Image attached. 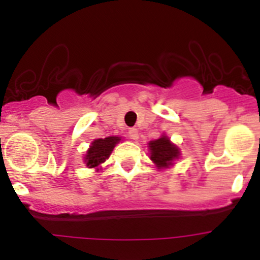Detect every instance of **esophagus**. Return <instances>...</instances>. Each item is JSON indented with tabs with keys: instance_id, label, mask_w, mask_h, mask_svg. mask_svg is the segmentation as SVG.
<instances>
[{
	"instance_id": "1",
	"label": "esophagus",
	"mask_w": 260,
	"mask_h": 260,
	"mask_svg": "<svg viewBox=\"0 0 260 260\" xmlns=\"http://www.w3.org/2000/svg\"><path fill=\"white\" fill-rule=\"evenodd\" d=\"M128 137H129L131 140H133V141H137L138 140L137 128H131V129L128 131Z\"/></svg>"
}]
</instances>
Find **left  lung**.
<instances>
[{
  "mask_svg": "<svg viewBox=\"0 0 260 260\" xmlns=\"http://www.w3.org/2000/svg\"><path fill=\"white\" fill-rule=\"evenodd\" d=\"M148 149L149 158L158 171L174 166L175 161L180 158L181 154L179 147L172 143L166 135H162L158 140L149 141Z\"/></svg>",
  "mask_w": 260,
  "mask_h": 260,
  "instance_id": "8db88e82",
  "label": "left lung"
}]
</instances>
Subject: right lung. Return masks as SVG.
I'll return each instance as SVG.
<instances>
[{"instance_id": "obj_1", "label": "right lung", "mask_w": 260, "mask_h": 260, "mask_svg": "<svg viewBox=\"0 0 260 260\" xmlns=\"http://www.w3.org/2000/svg\"><path fill=\"white\" fill-rule=\"evenodd\" d=\"M120 140L122 137H117V136L94 140L84 156V164L86 165V167L95 169V171H99L101 165L106 162L107 158H109L115 145L119 143Z\"/></svg>"}]
</instances>
